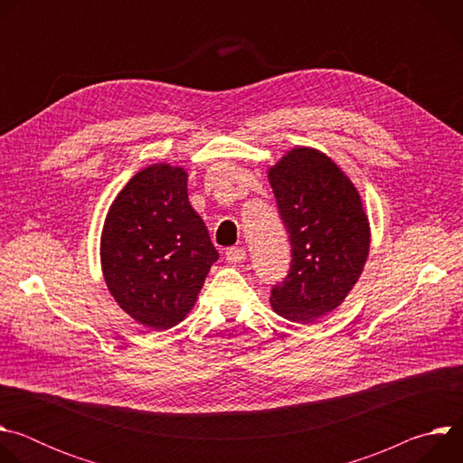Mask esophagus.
Masks as SVG:
<instances>
[{"instance_id": "esophagus-1", "label": "esophagus", "mask_w": 463, "mask_h": 463, "mask_svg": "<svg viewBox=\"0 0 463 463\" xmlns=\"http://www.w3.org/2000/svg\"><path fill=\"white\" fill-rule=\"evenodd\" d=\"M245 256H247L245 249H241V247H231L225 250V260L229 263H243Z\"/></svg>"}]
</instances>
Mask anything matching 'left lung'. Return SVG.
Here are the masks:
<instances>
[{
	"label": "left lung",
	"instance_id": "1",
	"mask_svg": "<svg viewBox=\"0 0 463 463\" xmlns=\"http://www.w3.org/2000/svg\"><path fill=\"white\" fill-rule=\"evenodd\" d=\"M268 177L293 256L269 300L280 317L309 324L339 307L359 280L370 250L368 218L348 175L315 148L289 150Z\"/></svg>",
	"mask_w": 463,
	"mask_h": 463
}]
</instances>
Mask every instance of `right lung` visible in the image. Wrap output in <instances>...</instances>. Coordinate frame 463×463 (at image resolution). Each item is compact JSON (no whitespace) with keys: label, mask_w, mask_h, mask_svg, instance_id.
I'll return each mask as SVG.
<instances>
[{"label":"right lung","mask_w":463,"mask_h":463,"mask_svg":"<svg viewBox=\"0 0 463 463\" xmlns=\"http://www.w3.org/2000/svg\"><path fill=\"white\" fill-rule=\"evenodd\" d=\"M186 179L181 166H146L118 192L102 229L100 263L111 297L156 332L186 317L218 260L188 202Z\"/></svg>","instance_id":"right-lung-1"}]
</instances>
